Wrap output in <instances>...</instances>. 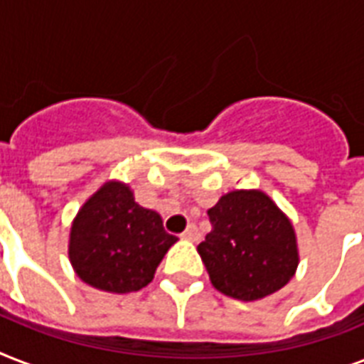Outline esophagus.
Returning <instances> with one entry per match:
<instances>
[{
    "mask_svg": "<svg viewBox=\"0 0 364 364\" xmlns=\"http://www.w3.org/2000/svg\"><path fill=\"white\" fill-rule=\"evenodd\" d=\"M181 238L188 240V242H198L200 232H198V228H196V225H188L187 230L181 234Z\"/></svg>",
    "mask_w": 364,
    "mask_h": 364,
    "instance_id": "esophagus-1",
    "label": "esophagus"
}]
</instances>
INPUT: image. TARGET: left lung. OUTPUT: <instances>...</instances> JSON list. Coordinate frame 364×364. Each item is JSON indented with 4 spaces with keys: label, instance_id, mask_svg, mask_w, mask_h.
Wrapping results in <instances>:
<instances>
[{
    "label": "left lung",
    "instance_id": "left-lung-1",
    "mask_svg": "<svg viewBox=\"0 0 364 364\" xmlns=\"http://www.w3.org/2000/svg\"><path fill=\"white\" fill-rule=\"evenodd\" d=\"M208 215L213 228L198 253L217 291L259 300L294 276L299 251L293 225L264 193H228Z\"/></svg>",
    "mask_w": 364,
    "mask_h": 364
}]
</instances>
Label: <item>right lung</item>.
Returning a JSON list of instances; mask_svg holds the SVG:
<instances>
[{"label":"right lung","instance_id":"obj_1","mask_svg":"<svg viewBox=\"0 0 364 364\" xmlns=\"http://www.w3.org/2000/svg\"><path fill=\"white\" fill-rule=\"evenodd\" d=\"M177 242L159 213L134 202L122 183H105L73 221L70 260L82 282L107 293H134L154 277Z\"/></svg>","mask_w":364,"mask_h":364}]
</instances>
